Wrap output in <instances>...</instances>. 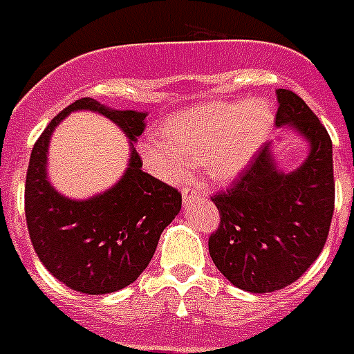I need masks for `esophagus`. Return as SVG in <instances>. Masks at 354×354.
I'll return each instance as SVG.
<instances>
[{"label": "esophagus", "mask_w": 354, "mask_h": 354, "mask_svg": "<svg viewBox=\"0 0 354 354\" xmlns=\"http://www.w3.org/2000/svg\"><path fill=\"white\" fill-rule=\"evenodd\" d=\"M197 197H198L197 189H191V187H185V189H182V198H184V203H193V201H195Z\"/></svg>", "instance_id": "obj_1"}]
</instances>
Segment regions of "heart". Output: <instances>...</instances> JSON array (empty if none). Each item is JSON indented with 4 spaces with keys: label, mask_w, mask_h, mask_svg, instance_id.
Segmentation results:
<instances>
[{
    "label": "heart",
    "mask_w": 354,
    "mask_h": 354,
    "mask_svg": "<svg viewBox=\"0 0 354 354\" xmlns=\"http://www.w3.org/2000/svg\"><path fill=\"white\" fill-rule=\"evenodd\" d=\"M276 112L266 99L210 101L167 120L163 135L144 140L142 153L151 170L178 182L193 165H204L216 182H232L270 138Z\"/></svg>",
    "instance_id": "obj_1"
}]
</instances>
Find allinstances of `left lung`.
<instances>
[{
    "label": "left lung",
    "mask_w": 354,
    "mask_h": 354,
    "mask_svg": "<svg viewBox=\"0 0 354 354\" xmlns=\"http://www.w3.org/2000/svg\"><path fill=\"white\" fill-rule=\"evenodd\" d=\"M276 93V125L310 144L308 157L283 172L266 142L236 182L212 197L221 216L208 240L212 261L234 287L257 295L283 289L310 268L334 214L330 137L297 93Z\"/></svg>",
    "instance_id": "1"
}]
</instances>
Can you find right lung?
Segmentation results:
<instances>
[{
	"mask_svg": "<svg viewBox=\"0 0 354 354\" xmlns=\"http://www.w3.org/2000/svg\"><path fill=\"white\" fill-rule=\"evenodd\" d=\"M75 110L99 111L130 138L124 176L111 190L75 201L53 189L46 153L57 124ZM146 112L114 111L84 97L52 120L33 146L26 176V221L37 257L52 276L86 295H109L131 285L150 264L159 236L182 208L178 189L142 170L133 142L142 135Z\"/></svg>",
	"mask_w": 354,
	"mask_h": 354,
	"instance_id": "1",
	"label": "right lung"
}]
</instances>
